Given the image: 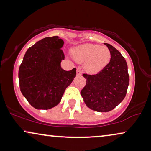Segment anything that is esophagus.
<instances>
[{
  "label": "esophagus",
  "mask_w": 151,
  "mask_h": 151,
  "mask_svg": "<svg viewBox=\"0 0 151 151\" xmlns=\"http://www.w3.org/2000/svg\"><path fill=\"white\" fill-rule=\"evenodd\" d=\"M76 73H77V75L78 76H81L82 75V71L80 70V68H77V70H76Z\"/></svg>",
  "instance_id": "obj_1"
}]
</instances>
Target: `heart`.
<instances>
[{
    "label": "heart",
    "mask_w": 151,
    "mask_h": 151,
    "mask_svg": "<svg viewBox=\"0 0 151 151\" xmlns=\"http://www.w3.org/2000/svg\"><path fill=\"white\" fill-rule=\"evenodd\" d=\"M76 59L85 62V68L91 73L97 72L106 67L111 58L110 50L106 46L86 43L73 51Z\"/></svg>",
    "instance_id": "obj_1"
}]
</instances>
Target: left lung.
Returning <instances> with one entry per match:
<instances>
[{
    "label": "left lung",
    "mask_w": 151,
    "mask_h": 151,
    "mask_svg": "<svg viewBox=\"0 0 151 151\" xmlns=\"http://www.w3.org/2000/svg\"><path fill=\"white\" fill-rule=\"evenodd\" d=\"M111 58L102 70L94 75L84 73L86 84L81 91L85 104L96 112H110L125 97L129 83L127 64L114 47L105 43Z\"/></svg>",
    "instance_id": "1"
}]
</instances>
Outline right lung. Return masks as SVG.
<instances>
[{"label": "right lung", "instance_id": "right-lung-1", "mask_svg": "<svg viewBox=\"0 0 151 151\" xmlns=\"http://www.w3.org/2000/svg\"><path fill=\"white\" fill-rule=\"evenodd\" d=\"M63 44L58 36L41 39L27 50L19 66V88L28 103L38 110H48L59 104L76 76V68H61V60L65 59Z\"/></svg>", "mask_w": 151, "mask_h": 151}]
</instances>
